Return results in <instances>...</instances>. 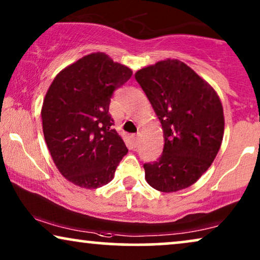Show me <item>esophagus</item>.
I'll return each instance as SVG.
<instances>
[{
  "instance_id": "obj_1",
  "label": "esophagus",
  "mask_w": 260,
  "mask_h": 260,
  "mask_svg": "<svg viewBox=\"0 0 260 260\" xmlns=\"http://www.w3.org/2000/svg\"><path fill=\"white\" fill-rule=\"evenodd\" d=\"M140 137H141L140 134L133 135V136H131V140H133V143H134L135 147H136V145L138 144V142H140Z\"/></svg>"
}]
</instances>
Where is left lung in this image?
Wrapping results in <instances>:
<instances>
[{
  "instance_id": "1",
  "label": "left lung",
  "mask_w": 260,
  "mask_h": 260,
  "mask_svg": "<svg viewBox=\"0 0 260 260\" xmlns=\"http://www.w3.org/2000/svg\"><path fill=\"white\" fill-rule=\"evenodd\" d=\"M161 122L165 147L145 163V180L156 190L188 188L211 167L222 143L225 118L220 98L207 81L177 59L135 73Z\"/></svg>"
}]
</instances>
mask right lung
Returning a JSON list of instances; mask_svg holds the SVG:
<instances>
[{"label":"right lung","instance_id":"add662e5","mask_svg":"<svg viewBox=\"0 0 260 260\" xmlns=\"http://www.w3.org/2000/svg\"><path fill=\"white\" fill-rule=\"evenodd\" d=\"M133 76L105 53L85 55L56 74L41 109L42 130L53 162L67 181L95 189L109 183L126 155L112 129L113 91Z\"/></svg>","mask_w":260,"mask_h":260}]
</instances>
